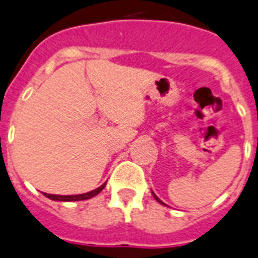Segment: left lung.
I'll use <instances>...</instances> for the list:
<instances>
[{"mask_svg": "<svg viewBox=\"0 0 258 258\" xmlns=\"http://www.w3.org/2000/svg\"><path fill=\"white\" fill-rule=\"evenodd\" d=\"M151 193H153V196H154V198H155V200H156V201H158V202H159V204H162V205H166V204H164V202H163V201H160V200H159V198H158V197H156V196H155V193H154V192H151Z\"/></svg>", "mask_w": 258, "mask_h": 258, "instance_id": "8db88e82", "label": "left lung"}]
</instances>
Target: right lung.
Here are the masks:
<instances>
[{"label":"right lung","mask_w":258,"mask_h":258,"mask_svg":"<svg viewBox=\"0 0 258 258\" xmlns=\"http://www.w3.org/2000/svg\"><path fill=\"white\" fill-rule=\"evenodd\" d=\"M105 184L104 182L102 186H99V188L94 189L91 192L83 193V195H74V196H57V195H48V193H44V196L49 200H53V201H63V202H70V201H83V200H89V198L95 197L96 195L102 192L103 189H104Z\"/></svg>","instance_id":"obj_1"}]
</instances>
